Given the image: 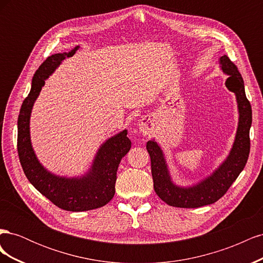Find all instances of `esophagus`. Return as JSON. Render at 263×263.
<instances>
[{
	"mask_svg": "<svg viewBox=\"0 0 263 263\" xmlns=\"http://www.w3.org/2000/svg\"><path fill=\"white\" fill-rule=\"evenodd\" d=\"M153 128H154L153 119H151L148 116H146V117L141 119L140 123H139V132L142 135H145V136H147V135H150L151 133H153Z\"/></svg>",
	"mask_w": 263,
	"mask_h": 263,
	"instance_id": "esophagus-1",
	"label": "esophagus"
}]
</instances>
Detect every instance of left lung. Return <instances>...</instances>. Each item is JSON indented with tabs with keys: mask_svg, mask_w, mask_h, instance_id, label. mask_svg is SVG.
Instances as JSON below:
<instances>
[{
	"mask_svg": "<svg viewBox=\"0 0 263 263\" xmlns=\"http://www.w3.org/2000/svg\"><path fill=\"white\" fill-rule=\"evenodd\" d=\"M218 63L222 73L228 76L225 85L235 94L238 109L235 139L224 161L209 176L193 184L179 185L171 177L165 155L159 142L155 139L147 142L155 192L163 202L174 208L195 209L218 201L239 176L248 160L252 112L250 103L246 98L243 80L226 54L219 58Z\"/></svg>",
	"mask_w": 263,
	"mask_h": 263,
	"instance_id": "8db88e82",
	"label": "left lung"
}]
</instances>
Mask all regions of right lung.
<instances>
[{
  "label": "right lung",
  "instance_id": "obj_1",
  "mask_svg": "<svg viewBox=\"0 0 263 263\" xmlns=\"http://www.w3.org/2000/svg\"><path fill=\"white\" fill-rule=\"evenodd\" d=\"M80 46L68 52L54 53L38 68L28 97L24 100L17 121V151L28 181L55 206L70 212H84L106 205L115 194L116 173L122 158L130 150L127 129L103 141L90 168L74 177L59 176L39 161L30 139V116L45 81L66 58L72 57Z\"/></svg>",
  "mask_w": 263,
  "mask_h": 263
}]
</instances>
